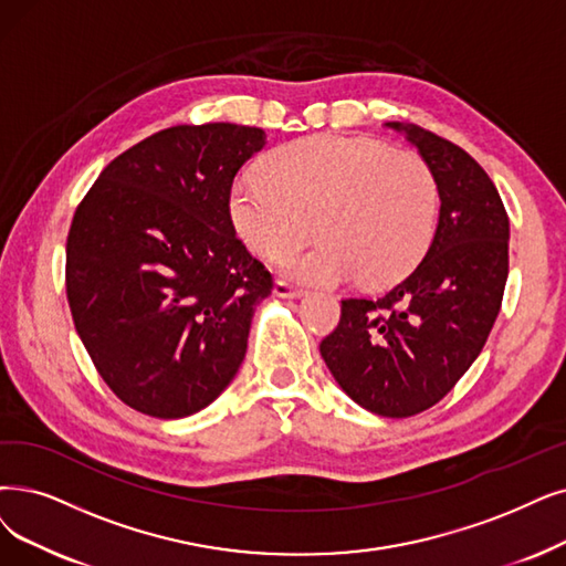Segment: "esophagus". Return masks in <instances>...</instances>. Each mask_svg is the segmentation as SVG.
<instances>
[{
  "label": "esophagus",
  "mask_w": 566,
  "mask_h": 566,
  "mask_svg": "<svg viewBox=\"0 0 566 566\" xmlns=\"http://www.w3.org/2000/svg\"><path fill=\"white\" fill-rule=\"evenodd\" d=\"M274 295L281 297V300H302L306 295V290L302 287H292L290 283H283V281H276L274 285Z\"/></svg>",
  "instance_id": "obj_1"
}]
</instances>
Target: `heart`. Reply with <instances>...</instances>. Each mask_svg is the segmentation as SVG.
I'll use <instances>...</instances> for the list:
<instances>
[{
  "label": "heart",
  "instance_id": "1",
  "mask_svg": "<svg viewBox=\"0 0 566 566\" xmlns=\"http://www.w3.org/2000/svg\"><path fill=\"white\" fill-rule=\"evenodd\" d=\"M228 213L237 237L269 260L300 248L315 220L325 241L281 264L292 281L338 285L361 276L369 285H390L432 241L439 190L413 153L313 134L271 153L264 174L241 171L230 186Z\"/></svg>",
  "mask_w": 566,
  "mask_h": 566
}]
</instances>
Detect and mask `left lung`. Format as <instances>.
I'll use <instances>...</instances> for the list:
<instances>
[{
  "label": "left lung",
  "mask_w": 566,
  "mask_h": 566,
  "mask_svg": "<svg viewBox=\"0 0 566 566\" xmlns=\"http://www.w3.org/2000/svg\"><path fill=\"white\" fill-rule=\"evenodd\" d=\"M418 148L439 190L422 262L378 300H344L321 355L342 390L382 418L434 406L488 342L509 279V216L490 176L460 146L386 123Z\"/></svg>",
  "instance_id": "left-lung-1"
}]
</instances>
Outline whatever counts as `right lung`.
Wrapping results in <instances>:
<instances>
[{
  "label": "right lung",
  "instance_id": "add662e5",
  "mask_svg": "<svg viewBox=\"0 0 566 566\" xmlns=\"http://www.w3.org/2000/svg\"><path fill=\"white\" fill-rule=\"evenodd\" d=\"M264 146L262 129L234 123L163 129L118 155L74 213L72 318L134 411L188 418L241 367L271 276L237 239L228 195Z\"/></svg>",
  "mask_w": 566,
  "mask_h": 566
}]
</instances>
